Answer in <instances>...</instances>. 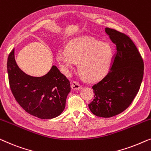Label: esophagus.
<instances>
[{"label": "esophagus", "mask_w": 151, "mask_h": 151, "mask_svg": "<svg viewBox=\"0 0 151 151\" xmlns=\"http://www.w3.org/2000/svg\"><path fill=\"white\" fill-rule=\"evenodd\" d=\"M71 88L73 90H81V89L82 88V86L78 82L74 81L72 82L71 83Z\"/></svg>", "instance_id": "1"}]
</instances>
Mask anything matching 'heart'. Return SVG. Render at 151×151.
Here are the masks:
<instances>
[{
  "instance_id": "obj_1",
  "label": "heart",
  "mask_w": 151,
  "mask_h": 151,
  "mask_svg": "<svg viewBox=\"0 0 151 151\" xmlns=\"http://www.w3.org/2000/svg\"><path fill=\"white\" fill-rule=\"evenodd\" d=\"M112 56L109 44L91 37H82L72 41L67 48H61L57 58L65 71L76 67L88 81H96L107 73Z\"/></svg>"
}]
</instances>
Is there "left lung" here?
Returning a JSON list of instances; mask_svg holds the SVG:
<instances>
[{
  "label": "left lung",
  "mask_w": 151,
  "mask_h": 151,
  "mask_svg": "<svg viewBox=\"0 0 151 151\" xmlns=\"http://www.w3.org/2000/svg\"><path fill=\"white\" fill-rule=\"evenodd\" d=\"M105 32L117 51L109 73L92 86L94 99L88 106L95 116L110 118L124 111L135 99L143 78L144 61L126 34L110 28H105Z\"/></svg>",
  "instance_id": "obj_1"
}]
</instances>
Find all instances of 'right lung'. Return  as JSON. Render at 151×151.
<instances>
[{"mask_svg": "<svg viewBox=\"0 0 151 151\" xmlns=\"http://www.w3.org/2000/svg\"><path fill=\"white\" fill-rule=\"evenodd\" d=\"M7 73L12 94L27 113L41 119H51L62 113L70 83L55 65L41 77L27 75L17 65L14 48L8 56Z\"/></svg>", "mask_w": 151, "mask_h": 151, "instance_id": "add662e5", "label": "right lung"}]
</instances>
